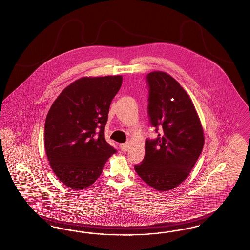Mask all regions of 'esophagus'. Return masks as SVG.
<instances>
[{
	"instance_id": "1",
	"label": "esophagus",
	"mask_w": 250,
	"mask_h": 250,
	"mask_svg": "<svg viewBox=\"0 0 250 250\" xmlns=\"http://www.w3.org/2000/svg\"><path fill=\"white\" fill-rule=\"evenodd\" d=\"M120 148L123 152H126L129 149V143H125V144H121L120 145Z\"/></svg>"
}]
</instances>
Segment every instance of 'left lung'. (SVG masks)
Here are the masks:
<instances>
[{"label":"left lung","instance_id":"left-lung-1","mask_svg":"<svg viewBox=\"0 0 250 250\" xmlns=\"http://www.w3.org/2000/svg\"><path fill=\"white\" fill-rule=\"evenodd\" d=\"M149 122L158 134L146 140V155L134 170L153 189H174L188 177L204 146L200 118L189 95L170 75L147 74Z\"/></svg>","mask_w":250,"mask_h":250}]
</instances>
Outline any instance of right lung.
<instances>
[{"mask_svg":"<svg viewBox=\"0 0 250 250\" xmlns=\"http://www.w3.org/2000/svg\"><path fill=\"white\" fill-rule=\"evenodd\" d=\"M121 76L82 78L52 104L44 127V146L59 180L73 189L97 181L116 150L104 139L110 104L122 85Z\"/></svg>","mask_w":250,"mask_h":250,"instance_id":"1","label":"right lung"}]
</instances>
